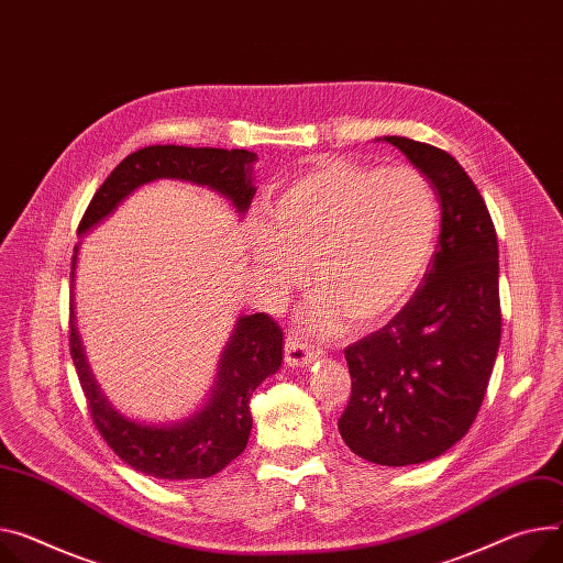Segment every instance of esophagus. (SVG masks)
Instances as JSON below:
<instances>
[{
    "label": "esophagus",
    "mask_w": 563,
    "mask_h": 563,
    "mask_svg": "<svg viewBox=\"0 0 563 563\" xmlns=\"http://www.w3.org/2000/svg\"><path fill=\"white\" fill-rule=\"evenodd\" d=\"M320 356V350H316L313 344L299 335H288L284 344V358L290 367H307Z\"/></svg>",
    "instance_id": "obj_1"
}]
</instances>
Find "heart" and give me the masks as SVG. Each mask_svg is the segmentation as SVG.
<instances>
[{
    "label": "heart",
    "mask_w": 563,
    "mask_h": 563,
    "mask_svg": "<svg viewBox=\"0 0 563 563\" xmlns=\"http://www.w3.org/2000/svg\"><path fill=\"white\" fill-rule=\"evenodd\" d=\"M438 230V196L419 168L320 159L271 200L266 225L252 230V256L279 295L311 268V331L335 333L347 318L369 329L415 295Z\"/></svg>",
    "instance_id": "obj_1"
}]
</instances>
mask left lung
Segmentation results:
<instances>
[{"instance_id":"obj_1","label":"left lung","mask_w":563,"mask_h":563,"mask_svg":"<svg viewBox=\"0 0 563 563\" xmlns=\"http://www.w3.org/2000/svg\"><path fill=\"white\" fill-rule=\"evenodd\" d=\"M383 140L435 189L442 232L408 305L344 350L352 395L338 430L363 460L408 466L446 453L483 406L500 344L498 241L478 187L453 155L408 137Z\"/></svg>"}]
</instances>
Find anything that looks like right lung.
I'll return each mask as SVG.
<instances>
[{
    "label": "right lung",
    "mask_w": 563,
    "mask_h": 563,
    "mask_svg": "<svg viewBox=\"0 0 563 563\" xmlns=\"http://www.w3.org/2000/svg\"><path fill=\"white\" fill-rule=\"evenodd\" d=\"M256 155L243 148H191V146H146L128 155L99 187L85 209L78 234H85L137 187L159 178H176L205 185L223 194L243 213L254 198L252 164ZM78 250V247H76ZM71 282L76 254L71 256ZM284 333L266 316H243L223 352L219 378L209 404L185 421L173 426H148L119 415L101 395L85 363V354L69 309V352L88 399L90 417L108 446L135 471L159 481L209 478L239 457L247 444L252 415L250 397L282 365Z\"/></svg>",
    "instance_id": "right-lung-1"
}]
</instances>
